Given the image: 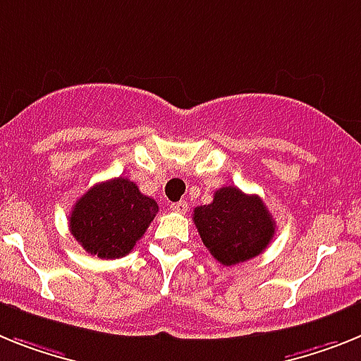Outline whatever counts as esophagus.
I'll list each match as a JSON object with an SVG mask.
<instances>
[{
  "mask_svg": "<svg viewBox=\"0 0 361 361\" xmlns=\"http://www.w3.org/2000/svg\"><path fill=\"white\" fill-rule=\"evenodd\" d=\"M171 209L174 212H180V214H185V212L189 211V203L185 202V200H180L176 203H171Z\"/></svg>",
  "mask_w": 361,
  "mask_h": 361,
  "instance_id": "34e87169",
  "label": "esophagus"
}]
</instances>
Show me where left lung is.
<instances>
[{
	"label": "left lung",
	"instance_id": "1",
	"mask_svg": "<svg viewBox=\"0 0 361 361\" xmlns=\"http://www.w3.org/2000/svg\"><path fill=\"white\" fill-rule=\"evenodd\" d=\"M194 224L203 245L221 265H236L267 249L276 224L256 194L221 187L209 205L194 209Z\"/></svg>",
	"mask_w": 361,
	"mask_h": 361
}]
</instances>
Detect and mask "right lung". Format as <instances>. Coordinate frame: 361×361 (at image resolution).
Returning a JSON list of instances; mask_svg holds the SVG:
<instances>
[{"instance_id": "1", "label": "right lung", "mask_w": 361, "mask_h": 361, "mask_svg": "<svg viewBox=\"0 0 361 361\" xmlns=\"http://www.w3.org/2000/svg\"><path fill=\"white\" fill-rule=\"evenodd\" d=\"M158 214V203L127 178L94 185L72 207L68 227L87 252L114 259L128 255Z\"/></svg>"}]
</instances>
